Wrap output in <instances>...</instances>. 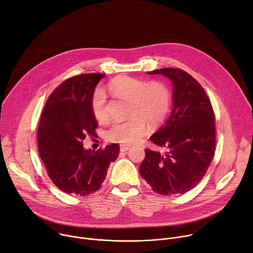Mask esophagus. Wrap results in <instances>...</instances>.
Listing matches in <instances>:
<instances>
[{
  "mask_svg": "<svg viewBox=\"0 0 253 253\" xmlns=\"http://www.w3.org/2000/svg\"><path fill=\"white\" fill-rule=\"evenodd\" d=\"M130 149V146L129 145H126V144H122L121 146H120V150L122 151V152H126L127 150H129Z\"/></svg>",
  "mask_w": 253,
  "mask_h": 253,
  "instance_id": "obj_1",
  "label": "esophagus"
}]
</instances>
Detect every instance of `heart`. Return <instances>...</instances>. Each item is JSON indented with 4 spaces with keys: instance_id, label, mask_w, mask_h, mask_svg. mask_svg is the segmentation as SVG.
I'll use <instances>...</instances> for the list:
<instances>
[{
    "instance_id": "heart-1",
    "label": "heart",
    "mask_w": 253,
    "mask_h": 253,
    "mask_svg": "<svg viewBox=\"0 0 253 253\" xmlns=\"http://www.w3.org/2000/svg\"><path fill=\"white\" fill-rule=\"evenodd\" d=\"M108 89L115 97L130 101L129 119L114 122L107 130V139L111 142L132 144L138 141L150 128L162 124L169 112L171 95L168 85L159 81L145 82L129 76H120L112 80ZM94 117L107 120L106 94L97 88L90 100Z\"/></svg>"
}]
</instances>
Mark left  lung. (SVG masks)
<instances>
[{
  "label": "left lung",
  "instance_id": "8db88e82",
  "mask_svg": "<svg viewBox=\"0 0 253 253\" xmlns=\"http://www.w3.org/2000/svg\"><path fill=\"white\" fill-rule=\"evenodd\" d=\"M147 74L170 80L173 106L165 125L150 137L167 152L145 149L139 172L157 194H185L201 181L214 157V111L205 89L185 71L160 68Z\"/></svg>",
  "mask_w": 253,
  "mask_h": 253
}]
</instances>
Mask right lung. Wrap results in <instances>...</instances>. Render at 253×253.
Here are the masks:
<instances>
[{
  "label": "right lung",
  "instance_id": "obj_1",
  "mask_svg": "<svg viewBox=\"0 0 253 253\" xmlns=\"http://www.w3.org/2000/svg\"><path fill=\"white\" fill-rule=\"evenodd\" d=\"M104 77L84 74L67 79L52 91L41 114L39 154L50 179L66 194L84 197L97 192L119 155L117 143L97 151L83 146L85 136L96 134L90 100Z\"/></svg>",
  "mask_w": 253,
  "mask_h": 253
}]
</instances>
